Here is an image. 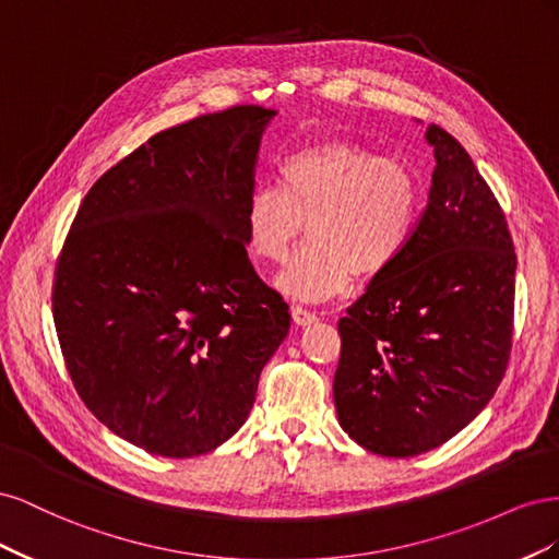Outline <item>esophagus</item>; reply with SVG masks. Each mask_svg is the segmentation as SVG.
Here are the masks:
<instances>
[{"label":"esophagus","instance_id":"1","mask_svg":"<svg viewBox=\"0 0 559 559\" xmlns=\"http://www.w3.org/2000/svg\"><path fill=\"white\" fill-rule=\"evenodd\" d=\"M292 317L298 326H308V324H312V321H317V314L302 306H292Z\"/></svg>","mask_w":559,"mask_h":559}]
</instances>
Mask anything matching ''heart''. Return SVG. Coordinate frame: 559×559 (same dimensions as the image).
Here are the masks:
<instances>
[{"label":"heart","instance_id":"1","mask_svg":"<svg viewBox=\"0 0 559 559\" xmlns=\"http://www.w3.org/2000/svg\"><path fill=\"white\" fill-rule=\"evenodd\" d=\"M421 212V186L408 165L352 142H321L286 156L275 183L247 195L245 224L253 257L280 263L310 240L277 275L292 298L321 300L343 292L352 275L373 280L411 242Z\"/></svg>","mask_w":559,"mask_h":559}]
</instances>
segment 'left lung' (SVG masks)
<instances>
[{
	"instance_id": "1",
	"label": "left lung",
	"mask_w": 559,
	"mask_h": 559,
	"mask_svg": "<svg viewBox=\"0 0 559 559\" xmlns=\"http://www.w3.org/2000/svg\"><path fill=\"white\" fill-rule=\"evenodd\" d=\"M411 242L337 321L333 401L352 441L415 456L460 433L495 396L511 357L515 251L495 193L443 128Z\"/></svg>"
}]
</instances>
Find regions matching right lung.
<instances>
[{"label": "right lung", "instance_id": "right-lung-1", "mask_svg": "<svg viewBox=\"0 0 559 559\" xmlns=\"http://www.w3.org/2000/svg\"><path fill=\"white\" fill-rule=\"evenodd\" d=\"M275 116L230 107L154 134L93 183L64 240L53 319L67 370L88 411L151 454L226 443L289 333L245 224Z\"/></svg>", "mask_w": 559, "mask_h": 559}]
</instances>
